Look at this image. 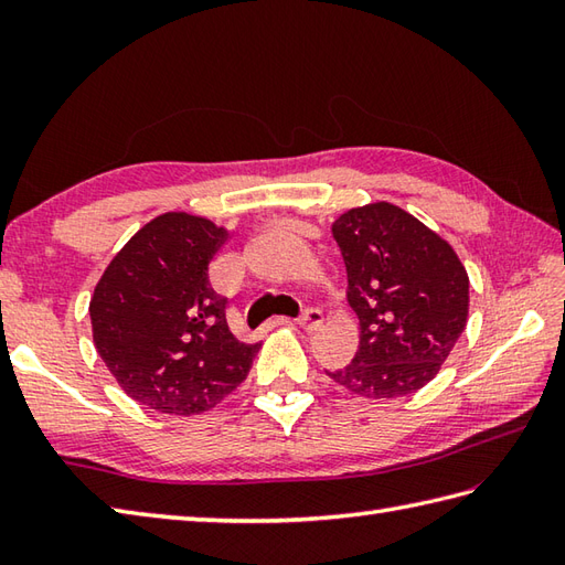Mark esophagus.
I'll return each instance as SVG.
<instances>
[{"label": "esophagus", "mask_w": 565, "mask_h": 565, "mask_svg": "<svg viewBox=\"0 0 565 565\" xmlns=\"http://www.w3.org/2000/svg\"><path fill=\"white\" fill-rule=\"evenodd\" d=\"M281 322H284V320H281ZM298 326H301V328L308 330V332L320 330V326H322V310H318V308H306L303 316L298 318Z\"/></svg>", "instance_id": "34e87169"}]
</instances>
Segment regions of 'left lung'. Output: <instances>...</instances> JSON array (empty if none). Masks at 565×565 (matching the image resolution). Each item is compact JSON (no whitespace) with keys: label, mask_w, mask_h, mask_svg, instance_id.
Here are the masks:
<instances>
[{"label":"left lung","mask_w":565,"mask_h":565,"mask_svg":"<svg viewBox=\"0 0 565 565\" xmlns=\"http://www.w3.org/2000/svg\"><path fill=\"white\" fill-rule=\"evenodd\" d=\"M347 267L359 350L332 381L364 398H401L439 374L468 318V274L447 239L379 201L332 223Z\"/></svg>","instance_id":"left-lung-1"}]
</instances>
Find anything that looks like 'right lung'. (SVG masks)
<instances>
[{
    "mask_svg": "<svg viewBox=\"0 0 565 565\" xmlns=\"http://www.w3.org/2000/svg\"><path fill=\"white\" fill-rule=\"evenodd\" d=\"M225 227L191 213H162L128 239L94 289L92 334L130 398L167 415H196L245 381L262 342L227 328L209 264Z\"/></svg>",
    "mask_w": 565,
    "mask_h": 565,
    "instance_id": "right-lung-1",
    "label": "right lung"
}]
</instances>
